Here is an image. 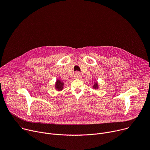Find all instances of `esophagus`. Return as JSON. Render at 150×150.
<instances>
[{
    "mask_svg": "<svg viewBox=\"0 0 150 150\" xmlns=\"http://www.w3.org/2000/svg\"><path fill=\"white\" fill-rule=\"evenodd\" d=\"M81 75L79 72H76L75 74V75H74V78L75 79H79V78H81Z\"/></svg>",
    "mask_w": 150,
    "mask_h": 150,
    "instance_id": "1",
    "label": "esophagus"
}]
</instances>
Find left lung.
I'll return each instance as SVG.
<instances>
[{
	"instance_id": "left-lung-1",
	"label": "left lung",
	"mask_w": 150,
	"mask_h": 150,
	"mask_svg": "<svg viewBox=\"0 0 150 150\" xmlns=\"http://www.w3.org/2000/svg\"><path fill=\"white\" fill-rule=\"evenodd\" d=\"M93 88L94 89H98V82L97 81H96L95 83H94L93 86Z\"/></svg>"
}]
</instances>
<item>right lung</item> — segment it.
<instances>
[{"mask_svg":"<svg viewBox=\"0 0 150 150\" xmlns=\"http://www.w3.org/2000/svg\"><path fill=\"white\" fill-rule=\"evenodd\" d=\"M55 89H56L57 91H60L63 89L64 86V83L60 79H57L56 82L55 83Z\"/></svg>","mask_w":150,"mask_h":150,"instance_id":"obj_1","label":"right lung"}]
</instances>
